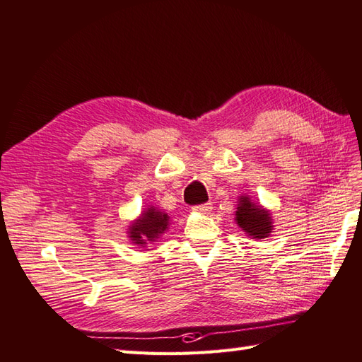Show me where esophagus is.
I'll list each match as a JSON object with an SVG mask.
<instances>
[{
	"label": "esophagus",
	"instance_id": "esophagus-1",
	"mask_svg": "<svg viewBox=\"0 0 362 362\" xmlns=\"http://www.w3.org/2000/svg\"><path fill=\"white\" fill-rule=\"evenodd\" d=\"M192 209H194V211H197V213H209V211H211V209H213V204H209V202H208V204H202V205H196L194 208H192Z\"/></svg>",
	"mask_w": 362,
	"mask_h": 362
}]
</instances>
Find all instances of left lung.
Masks as SVG:
<instances>
[{
  "label": "left lung",
  "instance_id": "8db88e82",
  "mask_svg": "<svg viewBox=\"0 0 362 362\" xmlns=\"http://www.w3.org/2000/svg\"><path fill=\"white\" fill-rule=\"evenodd\" d=\"M236 222L242 230H245L248 236L255 239L267 238L272 233L270 214L259 205L250 202L248 197H242L236 211Z\"/></svg>",
  "mask_w": 362,
  "mask_h": 362
}]
</instances>
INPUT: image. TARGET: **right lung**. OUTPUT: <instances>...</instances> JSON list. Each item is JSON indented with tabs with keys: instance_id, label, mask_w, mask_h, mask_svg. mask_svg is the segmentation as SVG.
<instances>
[{
	"instance_id": "right-lung-1",
	"label": "right lung",
	"mask_w": 362,
	"mask_h": 362,
	"mask_svg": "<svg viewBox=\"0 0 362 362\" xmlns=\"http://www.w3.org/2000/svg\"><path fill=\"white\" fill-rule=\"evenodd\" d=\"M168 214L158 211L151 206L148 211L141 214L140 219L131 226V240L139 245H145L146 242H153L168 228Z\"/></svg>"
}]
</instances>
